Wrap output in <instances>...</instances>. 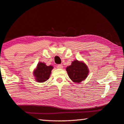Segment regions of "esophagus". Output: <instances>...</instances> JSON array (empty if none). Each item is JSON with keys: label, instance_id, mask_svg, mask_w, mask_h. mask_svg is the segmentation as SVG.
Returning a JSON list of instances; mask_svg holds the SVG:
<instances>
[{"label": "esophagus", "instance_id": "esophagus-1", "mask_svg": "<svg viewBox=\"0 0 124 124\" xmlns=\"http://www.w3.org/2000/svg\"><path fill=\"white\" fill-rule=\"evenodd\" d=\"M57 68H59V69H62L63 68V66L62 64H58L57 66Z\"/></svg>", "mask_w": 124, "mask_h": 124}]
</instances>
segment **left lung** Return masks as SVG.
<instances>
[{
  "label": "left lung",
  "instance_id": "left-lung-1",
  "mask_svg": "<svg viewBox=\"0 0 124 124\" xmlns=\"http://www.w3.org/2000/svg\"><path fill=\"white\" fill-rule=\"evenodd\" d=\"M66 70L70 79L75 83H79L88 77L89 69L84 62L74 60L71 65L66 67Z\"/></svg>",
  "mask_w": 124,
  "mask_h": 124
}]
</instances>
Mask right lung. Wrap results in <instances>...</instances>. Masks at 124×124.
Instances as JSON below:
<instances>
[{
  "instance_id": "right-lung-1",
  "label": "right lung",
  "mask_w": 124,
  "mask_h": 124,
  "mask_svg": "<svg viewBox=\"0 0 124 124\" xmlns=\"http://www.w3.org/2000/svg\"><path fill=\"white\" fill-rule=\"evenodd\" d=\"M53 68V66H47L45 63H38L36 69L34 70V75L36 81L42 83L48 79Z\"/></svg>"
}]
</instances>
